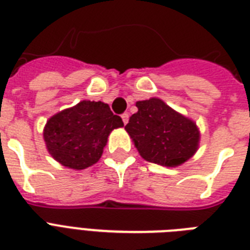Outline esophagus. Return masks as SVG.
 Returning <instances> with one entry per match:
<instances>
[{
  "mask_svg": "<svg viewBox=\"0 0 250 250\" xmlns=\"http://www.w3.org/2000/svg\"><path fill=\"white\" fill-rule=\"evenodd\" d=\"M121 117H122V121H123V123H125V125H127V123H128V118H129L128 113H123Z\"/></svg>",
  "mask_w": 250,
  "mask_h": 250,
  "instance_id": "esophagus-1",
  "label": "esophagus"
}]
</instances>
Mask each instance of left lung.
<instances>
[{
    "instance_id": "1",
    "label": "left lung",
    "mask_w": 250,
    "mask_h": 250,
    "mask_svg": "<svg viewBox=\"0 0 250 250\" xmlns=\"http://www.w3.org/2000/svg\"><path fill=\"white\" fill-rule=\"evenodd\" d=\"M137 113L125 131L144 160L161 166H179L197 150L200 133L193 122L160 98L136 102Z\"/></svg>"
}]
</instances>
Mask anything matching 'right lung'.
Wrapping results in <instances>:
<instances>
[{
  "instance_id": "right-lung-1",
  "label": "right lung",
  "mask_w": 250,
  "mask_h": 250,
  "mask_svg": "<svg viewBox=\"0 0 250 250\" xmlns=\"http://www.w3.org/2000/svg\"><path fill=\"white\" fill-rule=\"evenodd\" d=\"M118 127H123L122 118L114 115L107 104L82 101L49 119L44 140L54 160L83 170L101 158L107 136Z\"/></svg>"
}]
</instances>
